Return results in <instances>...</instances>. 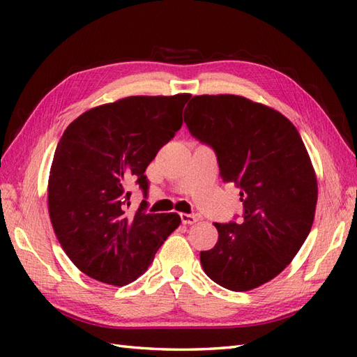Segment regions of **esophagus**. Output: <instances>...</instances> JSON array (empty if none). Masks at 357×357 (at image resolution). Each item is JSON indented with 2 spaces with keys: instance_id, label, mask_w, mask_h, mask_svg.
<instances>
[{
  "instance_id": "1",
  "label": "esophagus",
  "mask_w": 357,
  "mask_h": 357,
  "mask_svg": "<svg viewBox=\"0 0 357 357\" xmlns=\"http://www.w3.org/2000/svg\"><path fill=\"white\" fill-rule=\"evenodd\" d=\"M199 221L198 215H187V213H181V222L184 225H192L195 222Z\"/></svg>"
}]
</instances>
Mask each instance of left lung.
<instances>
[{"mask_svg": "<svg viewBox=\"0 0 357 357\" xmlns=\"http://www.w3.org/2000/svg\"><path fill=\"white\" fill-rule=\"evenodd\" d=\"M193 138L215 151L224 183L239 188V221L215 222L216 245L201 252L206 275L231 291L278 276L304 244L317 184L304 142L279 112L236 95L193 96L184 112Z\"/></svg>", "mask_w": 357, "mask_h": 357, "instance_id": "left-lung-1", "label": "left lung"}]
</instances>
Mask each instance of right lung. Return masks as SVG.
I'll use <instances>...</instances> for the list:
<instances>
[{
	"mask_svg": "<svg viewBox=\"0 0 357 357\" xmlns=\"http://www.w3.org/2000/svg\"><path fill=\"white\" fill-rule=\"evenodd\" d=\"M192 95L128 96L90 109L66 128L49 176V215L77 267L100 282L127 285L147 271L178 229L176 213H130L128 185L149 195L144 172L183 126Z\"/></svg>",
	"mask_w": 357,
	"mask_h": 357,
	"instance_id": "1",
	"label": "right lung"
}]
</instances>
